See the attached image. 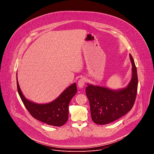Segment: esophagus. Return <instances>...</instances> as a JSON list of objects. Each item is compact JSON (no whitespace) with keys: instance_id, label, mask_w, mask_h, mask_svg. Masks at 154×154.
<instances>
[{"instance_id":"esophagus-1","label":"esophagus","mask_w":154,"mask_h":154,"mask_svg":"<svg viewBox=\"0 0 154 154\" xmlns=\"http://www.w3.org/2000/svg\"><path fill=\"white\" fill-rule=\"evenodd\" d=\"M85 82H86L85 78H81L78 82V86L80 88H83V86H85Z\"/></svg>"}]
</instances>
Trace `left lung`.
<instances>
[{"mask_svg":"<svg viewBox=\"0 0 154 154\" xmlns=\"http://www.w3.org/2000/svg\"><path fill=\"white\" fill-rule=\"evenodd\" d=\"M132 76L128 85L117 90L87 84L86 94L89 100L91 115L96 124L111 123L124 116L133 107L137 97L138 75L134 58L129 55Z\"/></svg>","mask_w":154,"mask_h":154,"instance_id":"obj_1","label":"left lung"}]
</instances>
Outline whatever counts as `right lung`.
<instances>
[{"mask_svg":"<svg viewBox=\"0 0 154 154\" xmlns=\"http://www.w3.org/2000/svg\"><path fill=\"white\" fill-rule=\"evenodd\" d=\"M17 79L19 95L30 114L36 119L50 125L60 127L68 119V106L71 99L77 93L76 83L68 86L56 99L48 103L40 104L27 99L22 93Z\"/></svg>","mask_w":154,"mask_h":154,"instance_id":"right-lung-1","label":"right lung"}]
</instances>
